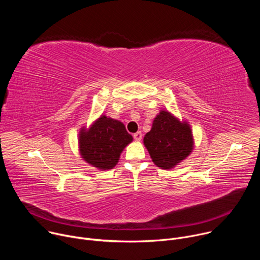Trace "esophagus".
Instances as JSON below:
<instances>
[{
    "label": "esophagus",
    "mask_w": 260,
    "mask_h": 260,
    "mask_svg": "<svg viewBox=\"0 0 260 260\" xmlns=\"http://www.w3.org/2000/svg\"><path fill=\"white\" fill-rule=\"evenodd\" d=\"M134 139H135L137 142L141 141V139H142V133H141V132H137L136 134H134Z\"/></svg>",
    "instance_id": "esophagus-1"
}]
</instances>
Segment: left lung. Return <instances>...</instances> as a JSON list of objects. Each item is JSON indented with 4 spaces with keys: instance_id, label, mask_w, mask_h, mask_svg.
Returning <instances> with one entry per match:
<instances>
[{
    "instance_id": "left-lung-1",
    "label": "left lung",
    "mask_w": 260,
    "mask_h": 260,
    "mask_svg": "<svg viewBox=\"0 0 260 260\" xmlns=\"http://www.w3.org/2000/svg\"><path fill=\"white\" fill-rule=\"evenodd\" d=\"M144 145L157 167L170 170L191 153L192 132L188 123L162 110L154 118L150 132L145 135Z\"/></svg>"
}]
</instances>
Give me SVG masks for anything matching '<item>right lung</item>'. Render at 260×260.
I'll return each instance as SVG.
<instances>
[{"mask_svg": "<svg viewBox=\"0 0 260 260\" xmlns=\"http://www.w3.org/2000/svg\"><path fill=\"white\" fill-rule=\"evenodd\" d=\"M132 141L122 122L102 115L88 129H81L79 150L87 164L104 171L117 165L121 152Z\"/></svg>", "mask_w": 260, "mask_h": 260, "instance_id": "right-lung-1", "label": "right lung"}]
</instances>
